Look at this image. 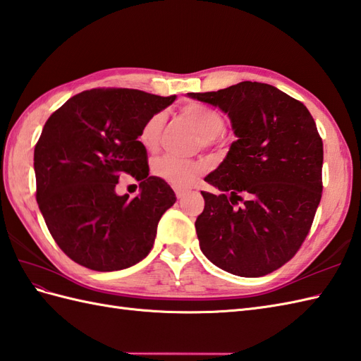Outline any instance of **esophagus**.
Returning a JSON list of instances; mask_svg holds the SVG:
<instances>
[{
	"label": "esophagus",
	"instance_id": "obj_1",
	"mask_svg": "<svg viewBox=\"0 0 361 361\" xmlns=\"http://www.w3.org/2000/svg\"><path fill=\"white\" fill-rule=\"evenodd\" d=\"M186 189H181V188H175V195H177V198H183L184 195H186Z\"/></svg>",
	"mask_w": 361,
	"mask_h": 361
}]
</instances>
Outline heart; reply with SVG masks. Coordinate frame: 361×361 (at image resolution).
Here are the masks:
<instances>
[{"label":"heart","mask_w":361,"mask_h":361,"mask_svg":"<svg viewBox=\"0 0 361 361\" xmlns=\"http://www.w3.org/2000/svg\"><path fill=\"white\" fill-rule=\"evenodd\" d=\"M183 114L197 126L201 137L204 140L211 141L223 135L226 121L223 115L219 111H215V109L200 103H189L183 107ZM163 123L164 114H155L142 124L138 133V141L146 150H155L163 129ZM201 171H203V164L201 163L184 160V158L175 155H164L154 161V173L157 177H160L161 180L177 188L186 186Z\"/></svg>","instance_id":"heart-1"}]
</instances>
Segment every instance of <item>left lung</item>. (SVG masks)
I'll return each mask as SVG.
<instances>
[{"label": "left lung", "mask_w": 361, "mask_h": 361, "mask_svg": "<svg viewBox=\"0 0 361 361\" xmlns=\"http://www.w3.org/2000/svg\"><path fill=\"white\" fill-rule=\"evenodd\" d=\"M188 97L220 107L237 137L204 178L220 194L201 192V252L233 275L271 274L297 254L322 200L323 141L312 115L257 81Z\"/></svg>", "instance_id": "8db88e82"}]
</instances>
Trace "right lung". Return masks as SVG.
<instances>
[{"label":"right lung","mask_w":361,"mask_h":361,"mask_svg":"<svg viewBox=\"0 0 361 361\" xmlns=\"http://www.w3.org/2000/svg\"><path fill=\"white\" fill-rule=\"evenodd\" d=\"M135 89H92L50 115L33 152L37 201L56 245L75 263L111 272L146 258L161 215L177 197L150 177L138 133L175 102ZM121 174L140 181L132 200L114 192Z\"/></svg>","instance_id":"obj_1"}]
</instances>
